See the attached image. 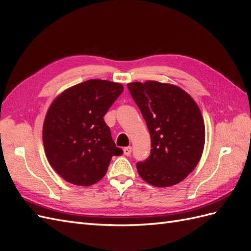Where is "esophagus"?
<instances>
[{"instance_id":"1","label":"esophagus","mask_w":251,"mask_h":251,"mask_svg":"<svg viewBox=\"0 0 251 251\" xmlns=\"http://www.w3.org/2000/svg\"><path fill=\"white\" fill-rule=\"evenodd\" d=\"M131 153H132V148L131 147H126V148L124 149V154L126 156H130Z\"/></svg>"}]
</instances>
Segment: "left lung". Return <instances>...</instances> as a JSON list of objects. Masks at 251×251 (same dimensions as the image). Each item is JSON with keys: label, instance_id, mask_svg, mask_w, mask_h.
I'll return each mask as SVG.
<instances>
[{"label": "left lung", "instance_id": "left-lung-1", "mask_svg": "<svg viewBox=\"0 0 251 251\" xmlns=\"http://www.w3.org/2000/svg\"><path fill=\"white\" fill-rule=\"evenodd\" d=\"M151 135V155L137 162L140 177L157 187L179 183L203 153L205 126L198 104L184 90L154 80L127 83Z\"/></svg>", "mask_w": 251, "mask_h": 251}]
</instances>
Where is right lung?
<instances>
[{
	"label": "right lung",
	"mask_w": 251,
	"mask_h": 251,
	"mask_svg": "<svg viewBox=\"0 0 251 251\" xmlns=\"http://www.w3.org/2000/svg\"><path fill=\"white\" fill-rule=\"evenodd\" d=\"M121 83L90 79L58 95L50 105L43 126V142L50 165L75 185L89 186L108 171L115 146L103 116L123 93Z\"/></svg>",
	"instance_id": "1"
}]
</instances>
